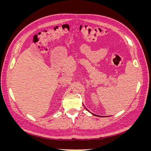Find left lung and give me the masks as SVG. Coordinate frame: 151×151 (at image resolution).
<instances>
[{
	"mask_svg": "<svg viewBox=\"0 0 151 151\" xmlns=\"http://www.w3.org/2000/svg\"><path fill=\"white\" fill-rule=\"evenodd\" d=\"M85 108H86V109H87V110H88V111H89V110H88V109H87V108H86V107H85ZM89 112H90V111H89ZM90 113H91V112H90ZM91 113V114H92V115H94V116H99V115H94V114H93V113Z\"/></svg>",
	"mask_w": 151,
	"mask_h": 151,
	"instance_id": "obj_1",
	"label": "left lung"
}]
</instances>
